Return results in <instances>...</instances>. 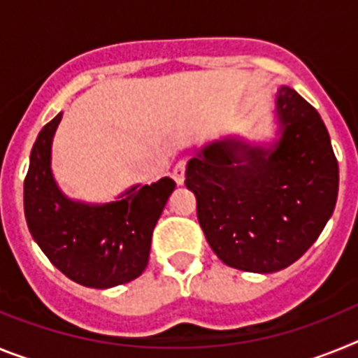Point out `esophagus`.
I'll list each match as a JSON object with an SVG mask.
<instances>
[{"mask_svg":"<svg viewBox=\"0 0 358 358\" xmlns=\"http://www.w3.org/2000/svg\"><path fill=\"white\" fill-rule=\"evenodd\" d=\"M186 164H188V161H186V159H179V161H177L176 166H173L172 177H173V181H176L177 185H182V182H185Z\"/></svg>","mask_w":358,"mask_h":358,"instance_id":"1","label":"esophagus"}]
</instances>
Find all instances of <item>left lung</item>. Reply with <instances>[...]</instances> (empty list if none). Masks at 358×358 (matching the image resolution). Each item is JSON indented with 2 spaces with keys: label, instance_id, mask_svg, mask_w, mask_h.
<instances>
[{
  "label": "left lung",
  "instance_id": "8db88e82",
  "mask_svg": "<svg viewBox=\"0 0 358 358\" xmlns=\"http://www.w3.org/2000/svg\"><path fill=\"white\" fill-rule=\"evenodd\" d=\"M276 110L281 138L273 148L218 141L186 169L210 248L248 273H276L301 258L339 192V164L317 110L287 85L278 91Z\"/></svg>",
  "mask_w": 358,
  "mask_h": 358
}]
</instances>
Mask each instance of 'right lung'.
Listing matches in <instances>:
<instances>
[{"label":"right lung","mask_w":358,"mask_h":358,"mask_svg":"<svg viewBox=\"0 0 358 358\" xmlns=\"http://www.w3.org/2000/svg\"><path fill=\"white\" fill-rule=\"evenodd\" d=\"M61 116L44 125L31 148L24 177L28 229L48 260L75 283L93 289L129 283L147 267L152 233L176 182L163 177L150 186H134L103 206L69 201L50 169Z\"/></svg>","instance_id":"1"}]
</instances>
